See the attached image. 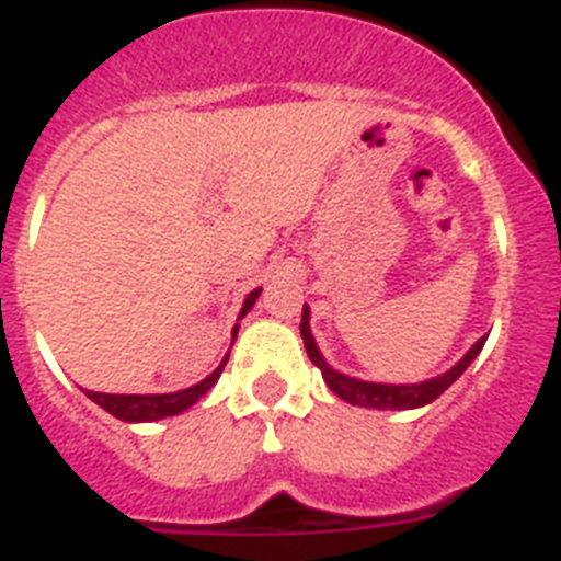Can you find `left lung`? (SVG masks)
I'll return each instance as SVG.
<instances>
[{
	"label": "left lung",
	"instance_id": "8db88e82",
	"mask_svg": "<svg viewBox=\"0 0 561 561\" xmlns=\"http://www.w3.org/2000/svg\"><path fill=\"white\" fill-rule=\"evenodd\" d=\"M309 314H311L309 306H304L300 336H304L306 354H309V359L314 362L317 368H320L325 385H329V388L334 390L340 399L348 401V404H356V408H374V410H415V408H424V404H430V401H435L440 393H444V390L449 388V385H453L455 379H458L460 374H463L466 368H469V365H472L474 356H478L480 348L485 345V336H489V334L480 336L472 348L466 351V354L455 362L447 374L433 376V379L419 381V385H381V381L354 379V376H345V374H340V370L331 368L329 362H325V356L320 354V348H317L314 336H311Z\"/></svg>",
	"mask_w": 561,
	"mask_h": 561
}]
</instances>
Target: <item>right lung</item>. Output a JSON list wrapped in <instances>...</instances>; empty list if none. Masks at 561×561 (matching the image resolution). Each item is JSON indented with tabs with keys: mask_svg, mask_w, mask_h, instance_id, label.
Instances as JSON below:
<instances>
[{
	"mask_svg": "<svg viewBox=\"0 0 561 561\" xmlns=\"http://www.w3.org/2000/svg\"><path fill=\"white\" fill-rule=\"evenodd\" d=\"M257 295H261V289H252L250 295H247L244 306H241V314H238V320L247 314V311L255 306ZM236 334H238V323L232 325V342H236ZM227 359H230V354L221 359V365L216 370H213L207 379H202L199 385H193V388H185V390H176V393H148V396H123V393H95V390H87V396L92 401H95L98 408H103L106 413H112L114 419L121 421H131V424H137V421H160V419H168V415H180L185 413L187 408H193L196 401L202 399V396L207 393V390L219 381L221 370H225Z\"/></svg>",
	"mask_w": 561,
	"mask_h": 561,
	"instance_id": "1",
	"label": "right lung"
}]
</instances>
